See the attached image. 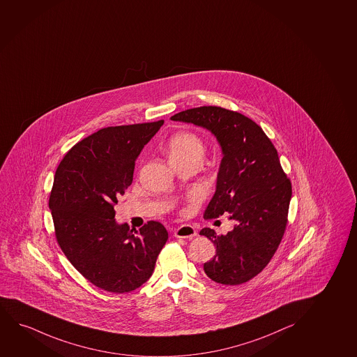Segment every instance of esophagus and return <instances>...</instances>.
<instances>
[{
  "mask_svg": "<svg viewBox=\"0 0 357 357\" xmlns=\"http://www.w3.org/2000/svg\"><path fill=\"white\" fill-rule=\"evenodd\" d=\"M174 235L176 238H182V239H192L197 235V230L192 226L183 225V226L178 227L177 229L174 230Z\"/></svg>",
  "mask_w": 357,
  "mask_h": 357,
  "instance_id": "obj_1",
  "label": "esophagus"
}]
</instances>
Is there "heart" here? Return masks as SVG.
<instances>
[{
    "instance_id": "heart-1",
    "label": "heart",
    "mask_w": 357,
    "mask_h": 357,
    "mask_svg": "<svg viewBox=\"0 0 357 357\" xmlns=\"http://www.w3.org/2000/svg\"><path fill=\"white\" fill-rule=\"evenodd\" d=\"M203 141L190 131H180L172 135L167 144V154L172 162L202 159L204 154Z\"/></svg>"
}]
</instances>
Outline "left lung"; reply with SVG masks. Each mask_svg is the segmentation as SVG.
<instances>
[{
	"instance_id": "obj_1",
	"label": "left lung",
	"mask_w": 357,
	"mask_h": 357,
	"mask_svg": "<svg viewBox=\"0 0 357 357\" xmlns=\"http://www.w3.org/2000/svg\"><path fill=\"white\" fill-rule=\"evenodd\" d=\"M170 119L211 131L221 146L216 192L204 217L228 213L235 225L226 235H216L210 228L200 230L216 246L204 271L218 284H244L271 262L287 225L292 185L278 151L262 128L239 112L202 106Z\"/></svg>"
}]
</instances>
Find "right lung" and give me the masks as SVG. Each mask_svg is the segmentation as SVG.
<instances>
[{
  "label": "right lung",
  "mask_w": 357,
  "mask_h": 357,
  "mask_svg": "<svg viewBox=\"0 0 357 357\" xmlns=\"http://www.w3.org/2000/svg\"><path fill=\"white\" fill-rule=\"evenodd\" d=\"M164 121L100 129L68 151L55 172L50 208L58 244L96 287L126 294L154 271L167 240L162 223L118 225L114 205L132 182L135 160Z\"/></svg>",
  "instance_id": "1"
}]
</instances>
